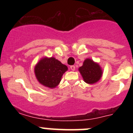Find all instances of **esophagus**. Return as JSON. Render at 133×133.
Here are the masks:
<instances>
[{
  "mask_svg": "<svg viewBox=\"0 0 133 133\" xmlns=\"http://www.w3.org/2000/svg\"><path fill=\"white\" fill-rule=\"evenodd\" d=\"M70 69H71V70H75V66H74V65L70 66Z\"/></svg>",
  "mask_w": 133,
  "mask_h": 133,
  "instance_id": "34e87169",
  "label": "esophagus"
}]
</instances>
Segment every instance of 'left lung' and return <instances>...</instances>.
<instances>
[{"label":"left lung","mask_w":133,"mask_h":133,"mask_svg":"<svg viewBox=\"0 0 133 133\" xmlns=\"http://www.w3.org/2000/svg\"><path fill=\"white\" fill-rule=\"evenodd\" d=\"M79 71L83 76L84 82L88 84L97 83L102 76V70L97 63L87 58L84 61L83 65L79 68Z\"/></svg>","instance_id":"left-lung-1"}]
</instances>
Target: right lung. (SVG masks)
<instances>
[{"label":"right lung","mask_w":133,"mask_h":133,"mask_svg":"<svg viewBox=\"0 0 133 133\" xmlns=\"http://www.w3.org/2000/svg\"><path fill=\"white\" fill-rule=\"evenodd\" d=\"M67 66L56 58H44L37 63L35 68L36 77L41 84L49 88H55L59 84Z\"/></svg>","instance_id":"1"}]
</instances>
